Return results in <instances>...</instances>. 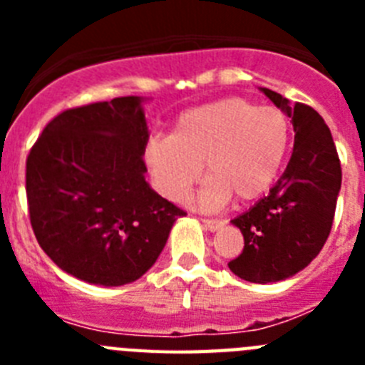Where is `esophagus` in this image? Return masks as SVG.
<instances>
[{
    "instance_id": "esophagus-1",
    "label": "esophagus",
    "mask_w": 365,
    "mask_h": 365,
    "mask_svg": "<svg viewBox=\"0 0 365 365\" xmlns=\"http://www.w3.org/2000/svg\"><path fill=\"white\" fill-rule=\"evenodd\" d=\"M202 225H205L206 230H210V232H217L219 228H222V225L225 222L219 221V219H201Z\"/></svg>"
}]
</instances>
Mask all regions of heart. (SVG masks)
<instances>
[{
  "instance_id": "heart-1",
  "label": "heart",
  "mask_w": 365,
  "mask_h": 365,
  "mask_svg": "<svg viewBox=\"0 0 365 365\" xmlns=\"http://www.w3.org/2000/svg\"><path fill=\"white\" fill-rule=\"evenodd\" d=\"M291 146V122L279 109L243 98L199 106L177 118L170 137H151L144 163L157 192L179 202L202 170L208 177L195 195L205 212L235 195L254 201L278 179Z\"/></svg>"
}]
</instances>
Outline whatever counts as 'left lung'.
I'll return each instance as SVG.
<instances>
[{
  "label": "left lung",
  "instance_id": "8db88e82",
  "mask_svg": "<svg viewBox=\"0 0 365 365\" xmlns=\"http://www.w3.org/2000/svg\"><path fill=\"white\" fill-rule=\"evenodd\" d=\"M261 91L291 118L294 150L269 195L232 219L245 247L228 269L245 282L274 283L294 276L320 254L333 227L341 168L333 135L311 106H291L267 87Z\"/></svg>",
  "mask_w": 365,
  "mask_h": 365
}]
</instances>
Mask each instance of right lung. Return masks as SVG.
Wrapping results in <instances>:
<instances>
[{
    "label": "right lung",
    "mask_w": 365,
    "mask_h": 365,
    "mask_svg": "<svg viewBox=\"0 0 365 365\" xmlns=\"http://www.w3.org/2000/svg\"><path fill=\"white\" fill-rule=\"evenodd\" d=\"M140 96L54 117L27 157L31 225L43 252L86 283L138 279L186 215L146 182L150 138Z\"/></svg>",
    "instance_id": "1"
}]
</instances>
